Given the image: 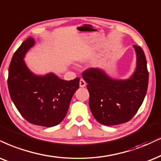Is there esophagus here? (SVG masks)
<instances>
[{
    "label": "esophagus",
    "mask_w": 161,
    "mask_h": 161,
    "mask_svg": "<svg viewBox=\"0 0 161 161\" xmlns=\"http://www.w3.org/2000/svg\"><path fill=\"white\" fill-rule=\"evenodd\" d=\"M79 85H80V87H85V85H86V82H85V81L84 80V79H80V81H79Z\"/></svg>",
    "instance_id": "obj_1"
}]
</instances>
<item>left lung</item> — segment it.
<instances>
[{"label":"left lung","instance_id":"1","mask_svg":"<svg viewBox=\"0 0 161 161\" xmlns=\"http://www.w3.org/2000/svg\"><path fill=\"white\" fill-rule=\"evenodd\" d=\"M134 47L137 53V68L127 80H114L98 68H88L82 73L90 94L91 113L103 125H116L129 121L146 97L148 83L146 56L140 46Z\"/></svg>","mask_w":161,"mask_h":161}]
</instances>
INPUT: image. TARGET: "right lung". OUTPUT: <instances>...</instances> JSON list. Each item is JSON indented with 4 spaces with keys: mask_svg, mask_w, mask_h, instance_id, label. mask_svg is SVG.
<instances>
[{
    "mask_svg": "<svg viewBox=\"0 0 161 161\" xmlns=\"http://www.w3.org/2000/svg\"><path fill=\"white\" fill-rule=\"evenodd\" d=\"M34 43L33 38H26L14 53L9 67L8 88L16 108L26 121L52 127L66 116L79 87V78L66 81L53 74L43 76L32 74L23 58Z\"/></svg>",
    "mask_w": 161,
    "mask_h": 161,
    "instance_id": "right-lung-1",
    "label": "right lung"
}]
</instances>
